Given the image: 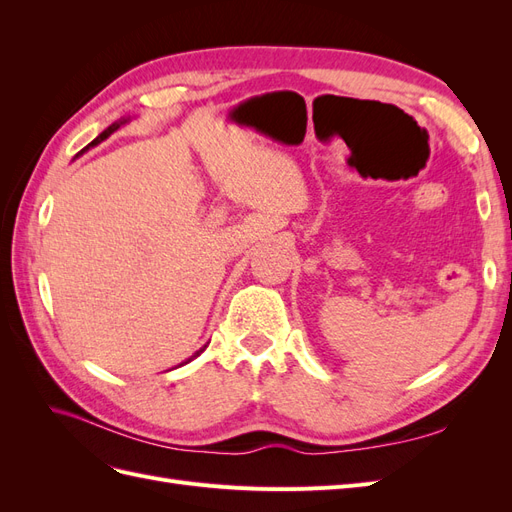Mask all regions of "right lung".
<instances>
[{
  "label": "right lung",
  "instance_id": "obj_1",
  "mask_svg": "<svg viewBox=\"0 0 512 512\" xmlns=\"http://www.w3.org/2000/svg\"><path fill=\"white\" fill-rule=\"evenodd\" d=\"M128 121H130V117H123V119H119V121L111 123V126H108V128H106L104 132H100V134H98V136L94 138V141H91V143H89V145H87V147H85V149H83L81 153H85V151H87L89 147H96V145H100L102 141H106V138H108V136H111L113 132H117V130H119L121 126H126V123H128ZM81 153H76V158H79V156H81ZM205 348H207V344H205L203 348H200V350H196V352H194V354L190 356V359H188V361H183V363H179V365H185V363H190V361H194V359H196V356H198L200 352H205Z\"/></svg>",
  "mask_w": 512,
  "mask_h": 512
}]
</instances>
